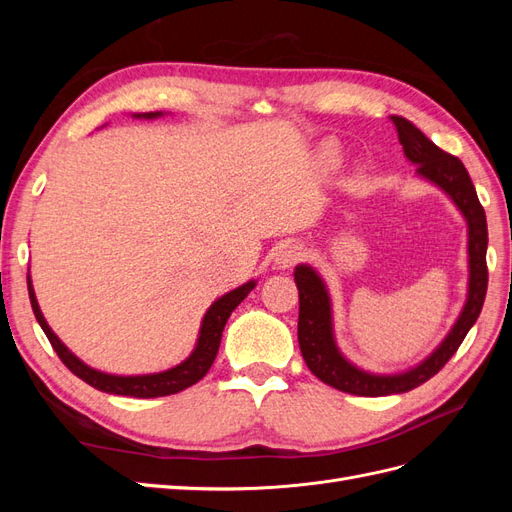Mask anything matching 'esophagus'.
I'll return each instance as SVG.
<instances>
[{
	"instance_id": "34e87169",
	"label": "esophagus",
	"mask_w": 512,
	"mask_h": 512,
	"mask_svg": "<svg viewBox=\"0 0 512 512\" xmlns=\"http://www.w3.org/2000/svg\"><path fill=\"white\" fill-rule=\"evenodd\" d=\"M303 247L297 245V243H290V245H284L280 252L275 254V267L277 269H290L297 265V262L303 258Z\"/></svg>"
}]
</instances>
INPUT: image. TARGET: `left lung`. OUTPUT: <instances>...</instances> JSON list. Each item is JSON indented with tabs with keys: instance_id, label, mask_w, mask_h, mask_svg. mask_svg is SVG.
I'll return each mask as SVG.
<instances>
[{
	"instance_id": "left-lung-1",
	"label": "left lung",
	"mask_w": 512,
	"mask_h": 512,
	"mask_svg": "<svg viewBox=\"0 0 512 512\" xmlns=\"http://www.w3.org/2000/svg\"><path fill=\"white\" fill-rule=\"evenodd\" d=\"M399 143L404 145L406 158L416 164V173L433 181L453 198L468 220V252H470V290L468 301L453 331L421 365L399 376H374L350 365L339 354L333 342L331 303L327 288L312 267L299 265L294 269V282L299 288V346L312 374L337 391L361 397H382L406 393L421 386L448 363L466 339L472 324L480 316L487 294V218L476 196V188L463 162L451 153L442 151L436 143L404 117H391Z\"/></svg>"
}]
</instances>
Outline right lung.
<instances>
[{"label":"right lung","mask_w":512,"mask_h":512,"mask_svg":"<svg viewBox=\"0 0 512 512\" xmlns=\"http://www.w3.org/2000/svg\"><path fill=\"white\" fill-rule=\"evenodd\" d=\"M158 115L160 113H156V115L149 113L145 117H158ZM138 117H141V115H138ZM254 286H256V282H247L241 288L224 294L222 299H218L209 307V312L205 314V320H203V327H200V337H198L196 350L192 352L188 361H183L181 365L168 369V371H162V374L108 376V374H102V371L87 367L83 361L76 359V356L64 344L59 342L57 335L51 331V327L46 324V320L40 312L32 282H29V277H27L29 301H32V309L36 314V320L42 327L44 335L49 337V342H51L53 350L57 352L61 363H64L74 376H79L83 382H87L89 386H94V389H98V391L123 395V397H138V399L175 395V393L188 389V386L196 384L200 378H203L207 371L211 369L215 356H218L220 342H222V331L226 327L228 316L232 314V309H235L247 297V292H250Z\"/></svg>","instance_id":"obj_1"}]
</instances>
